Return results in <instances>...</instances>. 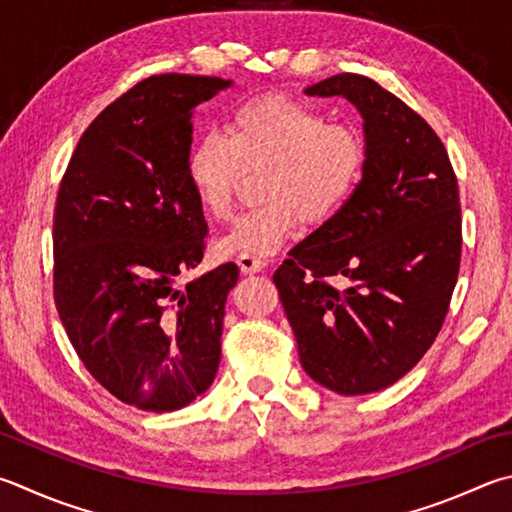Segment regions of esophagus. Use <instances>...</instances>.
<instances>
[{"label": "esophagus", "mask_w": 512, "mask_h": 512, "mask_svg": "<svg viewBox=\"0 0 512 512\" xmlns=\"http://www.w3.org/2000/svg\"><path fill=\"white\" fill-rule=\"evenodd\" d=\"M237 264L241 268V273H259V271H264V266H266L262 257L250 255V253H241L237 257Z\"/></svg>", "instance_id": "34e87169"}]
</instances>
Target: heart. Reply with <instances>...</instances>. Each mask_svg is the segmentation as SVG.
<instances>
[{
	"mask_svg": "<svg viewBox=\"0 0 512 512\" xmlns=\"http://www.w3.org/2000/svg\"><path fill=\"white\" fill-rule=\"evenodd\" d=\"M266 167V203L244 212L219 253L268 255L300 230L347 206L367 167L356 127L329 123L322 109L282 94H262L230 109L221 134H203L185 156V179L212 217L226 219L244 172Z\"/></svg>",
	"mask_w": 512,
	"mask_h": 512,
	"instance_id": "heart-1",
	"label": "heart"
}]
</instances>
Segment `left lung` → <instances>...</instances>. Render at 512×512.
Returning <instances> with one entry per match:
<instances>
[{
    "label": "left lung",
    "mask_w": 512,
    "mask_h": 512,
    "mask_svg": "<svg viewBox=\"0 0 512 512\" xmlns=\"http://www.w3.org/2000/svg\"><path fill=\"white\" fill-rule=\"evenodd\" d=\"M306 94L360 109L367 167L273 282L306 374L345 396L380 392L425 356L448 315L463 241L457 174L425 118L371 78L338 73Z\"/></svg>",
    "instance_id": "left-lung-1"
}]
</instances>
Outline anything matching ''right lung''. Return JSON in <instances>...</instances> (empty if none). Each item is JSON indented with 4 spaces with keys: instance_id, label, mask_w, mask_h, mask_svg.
I'll return each mask as SVG.
<instances>
[{
    "instance_id": "add662e5",
    "label": "right lung",
    "mask_w": 512,
    "mask_h": 512,
    "mask_svg": "<svg viewBox=\"0 0 512 512\" xmlns=\"http://www.w3.org/2000/svg\"><path fill=\"white\" fill-rule=\"evenodd\" d=\"M230 80L161 73L96 116L53 212V300L78 358L118 401L147 412L192 403L215 380L237 264L183 288L206 250L185 179L192 109Z\"/></svg>"
}]
</instances>
